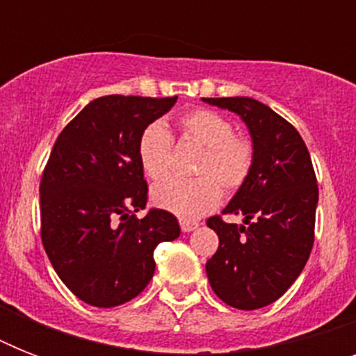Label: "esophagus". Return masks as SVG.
Wrapping results in <instances>:
<instances>
[{"instance_id":"obj_1","label":"esophagus","mask_w":356,"mask_h":356,"mask_svg":"<svg viewBox=\"0 0 356 356\" xmlns=\"http://www.w3.org/2000/svg\"><path fill=\"white\" fill-rule=\"evenodd\" d=\"M181 231L183 233H190V231H194V229H197V223L195 222H188V220H181Z\"/></svg>"}]
</instances>
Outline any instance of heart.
<instances>
[{
    "mask_svg": "<svg viewBox=\"0 0 356 356\" xmlns=\"http://www.w3.org/2000/svg\"><path fill=\"white\" fill-rule=\"evenodd\" d=\"M184 142L201 145L194 172L200 177L166 179L153 188L156 207L183 220H197L222 200V188L234 194L248 183L254 166V144L245 134L234 133L233 122L211 108H190L177 118ZM173 138L166 125L149 123L138 138V161L153 181L166 177L172 164Z\"/></svg>",
    "mask_w": 356,
    "mask_h": 356,
    "instance_id": "b5f03b06",
    "label": "heart"
}]
</instances>
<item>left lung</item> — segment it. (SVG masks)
<instances>
[{"mask_svg": "<svg viewBox=\"0 0 356 356\" xmlns=\"http://www.w3.org/2000/svg\"><path fill=\"white\" fill-rule=\"evenodd\" d=\"M248 123L254 166L223 214H240L243 225L212 216L207 225L220 238L207 260L212 290L223 303L257 310L281 298L303 271L314 245L318 181L310 153L292 123L251 97H203Z\"/></svg>", "mask_w": 356, "mask_h": 356, "instance_id": "obj_1", "label": "left lung"}]
</instances>
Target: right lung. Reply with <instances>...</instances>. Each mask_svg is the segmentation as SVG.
<instances>
[{"label": "right lung", "mask_w": 356, "mask_h": 356, "mask_svg": "<svg viewBox=\"0 0 356 356\" xmlns=\"http://www.w3.org/2000/svg\"><path fill=\"white\" fill-rule=\"evenodd\" d=\"M173 97L90 102L55 140L40 179V238L53 268L81 301L111 309L136 298L155 273V248L181 234L177 218L149 209L138 138Z\"/></svg>", "instance_id": "right-lung-1"}]
</instances>
